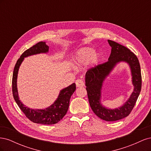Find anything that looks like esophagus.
Here are the masks:
<instances>
[{"label": "esophagus", "instance_id": "esophagus-1", "mask_svg": "<svg viewBox=\"0 0 151 151\" xmlns=\"http://www.w3.org/2000/svg\"><path fill=\"white\" fill-rule=\"evenodd\" d=\"M76 84L77 87H83V86H84V83L82 79L76 80Z\"/></svg>", "mask_w": 151, "mask_h": 151}]
</instances>
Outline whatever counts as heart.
Instances as JSON below:
<instances>
[{
    "instance_id": "heart-1",
    "label": "heart",
    "mask_w": 151,
    "mask_h": 151,
    "mask_svg": "<svg viewBox=\"0 0 151 151\" xmlns=\"http://www.w3.org/2000/svg\"><path fill=\"white\" fill-rule=\"evenodd\" d=\"M101 53L95 51L92 47H83L79 48L72 58V61L77 67H81L87 63L91 67L96 66L101 60Z\"/></svg>"
}]
</instances>
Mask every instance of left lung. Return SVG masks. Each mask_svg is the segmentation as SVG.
Segmentation results:
<instances>
[{"instance_id": "8db88e82", "label": "left lung", "mask_w": 151, "mask_h": 151, "mask_svg": "<svg viewBox=\"0 0 151 151\" xmlns=\"http://www.w3.org/2000/svg\"><path fill=\"white\" fill-rule=\"evenodd\" d=\"M108 42L111 47L108 62L89 70L86 74L85 81L89 104L93 112L103 120L113 122L127 116L134 107L140 93L142 77L140 63L135 55L115 42L108 40ZM122 62L127 63L130 68L134 90L121 107L115 109H109L101 103L103 83L114 67Z\"/></svg>"}]
</instances>
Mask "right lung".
<instances>
[{
	"mask_svg": "<svg viewBox=\"0 0 151 151\" xmlns=\"http://www.w3.org/2000/svg\"><path fill=\"white\" fill-rule=\"evenodd\" d=\"M49 47L45 42H40L21 55L14 68L12 76V94L18 106L31 122L42 125L55 124L60 121L67 112L71 96L76 91V84L73 83L60 91L57 98L50 106L44 109H31L22 103L18 94L17 79L18 72L24 58L40 53H47Z\"/></svg>",
	"mask_w": 151,
	"mask_h": 151,
	"instance_id": "add662e5",
	"label": "right lung"
}]
</instances>
